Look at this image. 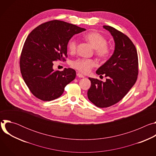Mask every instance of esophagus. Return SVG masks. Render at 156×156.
<instances>
[{
	"label": "esophagus",
	"mask_w": 156,
	"mask_h": 156,
	"mask_svg": "<svg viewBox=\"0 0 156 156\" xmlns=\"http://www.w3.org/2000/svg\"><path fill=\"white\" fill-rule=\"evenodd\" d=\"M76 75H77V76L79 77V78H84V76L81 73H79V72H78V73H76Z\"/></svg>",
	"instance_id": "34e87169"
}]
</instances>
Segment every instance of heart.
Here are the masks:
<instances>
[{"instance_id": "b5f03b06", "label": "heart", "mask_w": 156, "mask_h": 156, "mask_svg": "<svg viewBox=\"0 0 156 156\" xmlns=\"http://www.w3.org/2000/svg\"><path fill=\"white\" fill-rule=\"evenodd\" d=\"M84 39L90 42L95 49L96 55L100 58H107L110 54V49L107 45V39L101 33L93 31L86 34ZM77 48V41L75 38H71L68 42V49L72 53H74ZM94 60L86 58H78L72 62L71 65L80 72L84 74L90 73L96 66Z\"/></svg>"}]
</instances>
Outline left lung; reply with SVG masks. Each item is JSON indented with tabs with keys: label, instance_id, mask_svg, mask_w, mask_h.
<instances>
[{
	"label": "left lung",
	"instance_id": "1",
	"mask_svg": "<svg viewBox=\"0 0 156 156\" xmlns=\"http://www.w3.org/2000/svg\"><path fill=\"white\" fill-rule=\"evenodd\" d=\"M113 36L115 46L113 55L98 69L96 73L107 77L105 82L89 78L91 86L87 98L96 106L105 108L121 101L137 80L138 57L131 39L117 29L103 26Z\"/></svg>",
	"mask_w": 156,
	"mask_h": 156
}]
</instances>
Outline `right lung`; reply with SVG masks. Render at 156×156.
I'll use <instances>...</instances> for the list:
<instances>
[{
	"mask_svg": "<svg viewBox=\"0 0 156 156\" xmlns=\"http://www.w3.org/2000/svg\"><path fill=\"white\" fill-rule=\"evenodd\" d=\"M86 29L60 20L35 28L28 36L20 58L21 73L31 93L44 101L59 98L76 77L72 69L54 70V61H65L67 44L73 36Z\"/></svg>",
	"mask_w": 156,
	"mask_h": 156,
	"instance_id": "add662e5",
	"label": "right lung"
}]
</instances>
